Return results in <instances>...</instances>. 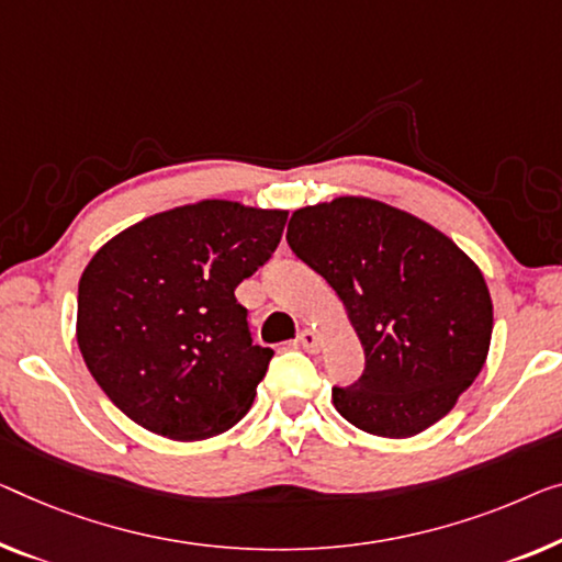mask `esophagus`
I'll list each match as a JSON object with an SVG mask.
<instances>
[{"mask_svg": "<svg viewBox=\"0 0 562 562\" xmlns=\"http://www.w3.org/2000/svg\"><path fill=\"white\" fill-rule=\"evenodd\" d=\"M297 342L307 350V353H317V350H321V338H317V333H313V330L300 333Z\"/></svg>", "mask_w": 562, "mask_h": 562, "instance_id": "1", "label": "esophagus"}]
</instances>
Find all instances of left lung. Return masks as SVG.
<instances>
[{
  "mask_svg": "<svg viewBox=\"0 0 562 562\" xmlns=\"http://www.w3.org/2000/svg\"><path fill=\"white\" fill-rule=\"evenodd\" d=\"M288 245L342 300L366 350L361 379L333 389L338 414L389 439L447 416L490 350L480 267L431 224L358 196L297 209Z\"/></svg>",
  "mask_w": 562,
  "mask_h": 562,
  "instance_id": "obj_1",
  "label": "left lung"
}]
</instances>
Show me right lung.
I'll return each instance as SVG.
<instances>
[{
	"label": "right lung",
	"instance_id": "1",
	"mask_svg": "<svg viewBox=\"0 0 562 562\" xmlns=\"http://www.w3.org/2000/svg\"><path fill=\"white\" fill-rule=\"evenodd\" d=\"M288 212L209 199L148 216L90 259L78 346L98 386L144 429L196 441L252 406L272 348L234 290L280 245Z\"/></svg>",
	"mask_w": 562,
	"mask_h": 562
}]
</instances>
